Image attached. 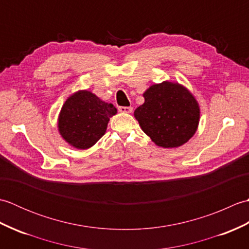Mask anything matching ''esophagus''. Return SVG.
<instances>
[{"mask_svg": "<svg viewBox=\"0 0 249 249\" xmlns=\"http://www.w3.org/2000/svg\"><path fill=\"white\" fill-rule=\"evenodd\" d=\"M119 111L123 113H130L133 111V107H119Z\"/></svg>", "mask_w": 249, "mask_h": 249, "instance_id": "obj_1", "label": "esophagus"}]
</instances>
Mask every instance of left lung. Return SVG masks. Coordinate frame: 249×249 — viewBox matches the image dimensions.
<instances>
[{"instance_id":"8db88e82","label":"left lung","mask_w":249,"mask_h":249,"mask_svg":"<svg viewBox=\"0 0 249 249\" xmlns=\"http://www.w3.org/2000/svg\"><path fill=\"white\" fill-rule=\"evenodd\" d=\"M143 97L144 104L134 114L155 144L178 147L192 138L199 124L200 109L187 89L165 81L150 87Z\"/></svg>"}]
</instances>
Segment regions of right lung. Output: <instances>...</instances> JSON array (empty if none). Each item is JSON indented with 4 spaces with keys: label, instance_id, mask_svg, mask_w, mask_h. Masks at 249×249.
<instances>
[{
    "label": "right lung",
    "instance_id": "add662e5",
    "mask_svg": "<svg viewBox=\"0 0 249 249\" xmlns=\"http://www.w3.org/2000/svg\"><path fill=\"white\" fill-rule=\"evenodd\" d=\"M116 108L89 91H78L63 105L59 115V131L76 149L93 146L105 135L109 119Z\"/></svg>",
    "mask_w": 249,
    "mask_h": 249
}]
</instances>
